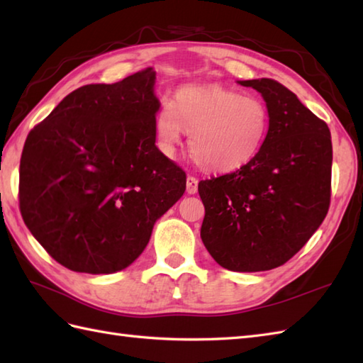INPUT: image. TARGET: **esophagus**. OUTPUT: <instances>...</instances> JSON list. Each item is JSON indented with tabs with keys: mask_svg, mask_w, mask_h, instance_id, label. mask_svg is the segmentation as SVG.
<instances>
[{
	"mask_svg": "<svg viewBox=\"0 0 363 363\" xmlns=\"http://www.w3.org/2000/svg\"><path fill=\"white\" fill-rule=\"evenodd\" d=\"M198 191V179L195 176H187V194L195 195Z\"/></svg>",
	"mask_w": 363,
	"mask_h": 363,
	"instance_id": "34e87169",
	"label": "esophagus"
}]
</instances>
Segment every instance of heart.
Returning a JSON list of instances; mask_svg holds the SVG:
<instances>
[{
    "instance_id": "heart-1",
    "label": "heart",
    "mask_w": 363,
    "mask_h": 363,
    "mask_svg": "<svg viewBox=\"0 0 363 363\" xmlns=\"http://www.w3.org/2000/svg\"><path fill=\"white\" fill-rule=\"evenodd\" d=\"M159 148L168 156L190 133L189 150L195 164L211 173H229L257 156L269 128L265 103L252 95L218 86H187L174 103L156 115Z\"/></svg>"
}]
</instances>
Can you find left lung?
Instances as JSON below:
<instances>
[{"mask_svg": "<svg viewBox=\"0 0 363 363\" xmlns=\"http://www.w3.org/2000/svg\"><path fill=\"white\" fill-rule=\"evenodd\" d=\"M264 96L269 128L259 154L233 173L201 181L203 243L230 272H267L303 248L330 204L328 125L273 79L238 81Z\"/></svg>", "mask_w": 363, "mask_h": 363, "instance_id": "1", "label": "left lung"}]
</instances>
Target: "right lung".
Returning <instances> with one entry per match:
<instances>
[{
    "label": "right lung",
    "mask_w": 363,
    "mask_h": 363,
    "mask_svg": "<svg viewBox=\"0 0 363 363\" xmlns=\"http://www.w3.org/2000/svg\"><path fill=\"white\" fill-rule=\"evenodd\" d=\"M156 72L72 91L30 129L20 160L25 225L78 273L120 272L184 191L186 172L156 146Z\"/></svg>",
    "instance_id": "obj_1"
}]
</instances>
